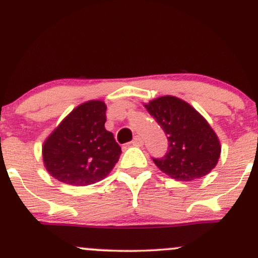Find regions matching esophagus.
<instances>
[{
  "mask_svg": "<svg viewBox=\"0 0 258 258\" xmlns=\"http://www.w3.org/2000/svg\"><path fill=\"white\" fill-rule=\"evenodd\" d=\"M131 145H132V146H136V147H140V146H142V145H143L142 138L138 137V136H136V137L134 138V141H132V142H131Z\"/></svg>",
  "mask_w": 258,
  "mask_h": 258,
  "instance_id": "1",
  "label": "esophagus"
}]
</instances>
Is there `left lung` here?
I'll use <instances>...</instances> for the list:
<instances>
[{"label": "left lung", "mask_w": 258, "mask_h": 258, "mask_svg": "<svg viewBox=\"0 0 258 258\" xmlns=\"http://www.w3.org/2000/svg\"><path fill=\"white\" fill-rule=\"evenodd\" d=\"M169 142L167 154L154 164L175 180L191 181L209 174L218 164L221 145L213 127L184 100L164 95L145 104Z\"/></svg>", "instance_id": "8db88e82"}]
</instances>
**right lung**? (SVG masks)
<instances>
[{"mask_svg": "<svg viewBox=\"0 0 258 258\" xmlns=\"http://www.w3.org/2000/svg\"><path fill=\"white\" fill-rule=\"evenodd\" d=\"M105 122L102 100L83 102L65 116L42 146L43 163L51 177L68 185L86 186L110 174L121 147Z\"/></svg>", "mask_w": 258, "mask_h": 258, "instance_id": "right-lung-1", "label": "right lung"}]
</instances>
